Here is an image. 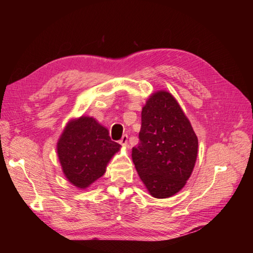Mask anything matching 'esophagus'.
Instances as JSON below:
<instances>
[{
    "label": "esophagus",
    "mask_w": 253,
    "mask_h": 253,
    "mask_svg": "<svg viewBox=\"0 0 253 253\" xmlns=\"http://www.w3.org/2000/svg\"><path fill=\"white\" fill-rule=\"evenodd\" d=\"M127 142H128V136L127 135H124L122 137L121 140H120V143L122 144L123 147H127Z\"/></svg>",
    "instance_id": "obj_1"
}]
</instances>
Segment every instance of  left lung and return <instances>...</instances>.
Wrapping results in <instances>:
<instances>
[{"label":"left lung","instance_id":"8db88e82","mask_svg":"<svg viewBox=\"0 0 253 253\" xmlns=\"http://www.w3.org/2000/svg\"><path fill=\"white\" fill-rule=\"evenodd\" d=\"M139 141L131 158L150 195L158 199L176 195L195 168L198 138L168 91L154 92L142 107Z\"/></svg>","mask_w":253,"mask_h":253}]
</instances>
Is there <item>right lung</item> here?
Instances as JSON below:
<instances>
[{"mask_svg": "<svg viewBox=\"0 0 253 253\" xmlns=\"http://www.w3.org/2000/svg\"><path fill=\"white\" fill-rule=\"evenodd\" d=\"M121 144L93 117L82 116L67 123L57 141V157L67 180L85 189L101 176Z\"/></svg>", "mask_w": 253, "mask_h": 253, "instance_id": "obj_1", "label": "right lung"}]
</instances>
